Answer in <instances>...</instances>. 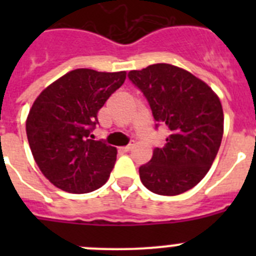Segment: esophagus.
I'll use <instances>...</instances> for the list:
<instances>
[{
  "label": "esophagus",
  "instance_id": "obj_1",
  "mask_svg": "<svg viewBox=\"0 0 256 256\" xmlns=\"http://www.w3.org/2000/svg\"><path fill=\"white\" fill-rule=\"evenodd\" d=\"M133 148V144H126V146H124V148H120V150L123 151V152H128V151H130Z\"/></svg>",
  "mask_w": 256,
  "mask_h": 256
}]
</instances>
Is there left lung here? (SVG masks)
Listing matches in <instances>:
<instances>
[{"label": "left lung", "instance_id": "8db88e82", "mask_svg": "<svg viewBox=\"0 0 256 256\" xmlns=\"http://www.w3.org/2000/svg\"><path fill=\"white\" fill-rule=\"evenodd\" d=\"M130 79L144 92L154 119L168 128L164 148L140 166L144 186L154 194L176 196L206 176L223 137V108L218 94L182 68L148 65Z\"/></svg>", "mask_w": 256, "mask_h": 256}]
</instances>
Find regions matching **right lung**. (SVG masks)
<instances>
[{
  "label": "right lung",
  "mask_w": 256,
  "mask_h": 256,
  "mask_svg": "<svg viewBox=\"0 0 256 256\" xmlns=\"http://www.w3.org/2000/svg\"><path fill=\"white\" fill-rule=\"evenodd\" d=\"M126 72L72 70L46 87L32 105L26 130L38 168L70 194H87L108 182L116 148L90 138L97 112L124 83Z\"/></svg>",
  "instance_id": "1"
}]
</instances>
